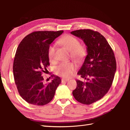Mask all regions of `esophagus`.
I'll return each mask as SVG.
<instances>
[{
    "mask_svg": "<svg viewBox=\"0 0 130 130\" xmlns=\"http://www.w3.org/2000/svg\"><path fill=\"white\" fill-rule=\"evenodd\" d=\"M69 80V79H65V78H62V82H67Z\"/></svg>",
    "mask_w": 130,
    "mask_h": 130,
    "instance_id": "1",
    "label": "esophagus"
}]
</instances>
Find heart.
I'll use <instances>...</instances> for the list:
<instances>
[{"label": "heart", "instance_id": "1", "mask_svg": "<svg viewBox=\"0 0 130 130\" xmlns=\"http://www.w3.org/2000/svg\"><path fill=\"white\" fill-rule=\"evenodd\" d=\"M58 42L70 52V56L76 60H81L86 54V47L79 44L77 39L69 35H66L58 40ZM56 47L54 44L49 45L48 49V56L49 60H54ZM76 66L73 62H63L58 66L56 68V72L64 78L71 77L74 72L76 70Z\"/></svg>", "mask_w": 130, "mask_h": 130}]
</instances>
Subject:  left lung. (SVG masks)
<instances>
[{"mask_svg":"<svg viewBox=\"0 0 130 130\" xmlns=\"http://www.w3.org/2000/svg\"><path fill=\"white\" fill-rule=\"evenodd\" d=\"M70 34L84 42L87 52L77 72L86 81L76 80L73 94L79 103L90 105L103 98L111 87L117 68L115 54L106 38L97 31L81 29Z\"/></svg>","mask_w":130,"mask_h":130,"instance_id":"left-lung-1","label":"left lung"}]
</instances>
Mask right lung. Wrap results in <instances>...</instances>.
Listing matches in <instances>:
<instances>
[{"instance_id":"right-lung-1","label":"right lung","mask_w":130,"mask_h":130,"mask_svg":"<svg viewBox=\"0 0 130 130\" xmlns=\"http://www.w3.org/2000/svg\"><path fill=\"white\" fill-rule=\"evenodd\" d=\"M63 31H35L25 36L19 43L13 62V72L19 94L29 104L43 106L52 100L61 84L60 77L44 84L42 73L50 65L48 49L55 39Z\"/></svg>"}]
</instances>
